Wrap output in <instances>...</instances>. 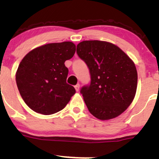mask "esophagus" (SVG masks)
<instances>
[{
    "mask_svg": "<svg viewBox=\"0 0 159 159\" xmlns=\"http://www.w3.org/2000/svg\"><path fill=\"white\" fill-rule=\"evenodd\" d=\"M75 89H76L77 92H78V91H79V89H80V84H77L75 86Z\"/></svg>",
    "mask_w": 159,
    "mask_h": 159,
    "instance_id": "obj_1",
    "label": "esophagus"
}]
</instances>
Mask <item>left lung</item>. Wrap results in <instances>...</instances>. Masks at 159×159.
<instances>
[{"instance_id": "8db88e82", "label": "left lung", "mask_w": 159, "mask_h": 159, "mask_svg": "<svg viewBox=\"0 0 159 159\" xmlns=\"http://www.w3.org/2000/svg\"><path fill=\"white\" fill-rule=\"evenodd\" d=\"M77 53L90 70V85L81 90L90 113L101 120L123 113L136 95L138 72L134 61L106 41H82L77 46Z\"/></svg>"}]
</instances>
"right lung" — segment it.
<instances>
[{
  "label": "right lung",
  "mask_w": 159,
  "mask_h": 159,
  "mask_svg": "<svg viewBox=\"0 0 159 159\" xmlns=\"http://www.w3.org/2000/svg\"><path fill=\"white\" fill-rule=\"evenodd\" d=\"M72 42L45 44L23 57L15 74L17 86L28 106L38 113L51 115L62 110L76 91L67 83L64 62L73 57Z\"/></svg>",
  "instance_id": "1"
}]
</instances>
